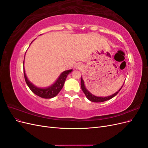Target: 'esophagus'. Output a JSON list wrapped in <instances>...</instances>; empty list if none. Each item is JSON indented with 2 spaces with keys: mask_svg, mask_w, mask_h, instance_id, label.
<instances>
[{
  "mask_svg": "<svg viewBox=\"0 0 148 148\" xmlns=\"http://www.w3.org/2000/svg\"><path fill=\"white\" fill-rule=\"evenodd\" d=\"M76 68H77V69H81L82 68V65L81 64H78Z\"/></svg>",
  "mask_w": 148,
  "mask_h": 148,
  "instance_id": "esophagus-1",
  "label": "esophagus"
}]
</instances>
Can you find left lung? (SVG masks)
<instances>
[{
	"mask_svg": "<svg viewBox=\"0 0 148 148\" xmlns=\"http://www.w3.org/2000/svg\"><path fill=\"white\" fill-rule=\"evenodd\" d=\"M123 86L121 87V88L119 89V90L117 92H116L115 93L113 94L112 95L107 96V97H98V96H96L95 95H93L92 94H91L90 92H89L88 90V89H86V87H85V85H84V83L83 79L82 78V77L81 78V88L82 89V91H83L85 96H86L88 99L90 101L94 102H104V101H106L107 100H109V99H112V98L114 97L115 96L117 95L118 92L120 91V89L122 88Z\"/></svg>",
	"mask_w": 148,
	"mask_h": 148,
	"instance_id": "1",
	"label": "left lung"
}]
</instances>
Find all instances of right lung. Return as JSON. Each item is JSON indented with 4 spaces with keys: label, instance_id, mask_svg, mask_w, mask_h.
Segmentation results:
<instances>
[{
    "label": "right lung",
    "instance_id": "right-lung-1",
    "mask_svg": "<svg viewBox=\"0 0 148 148\" xmlns=\"http://www.w3.org/2000/svg\"><path fill=\"white\" fill-rule=\"evenodd\" d=\"M23 64H24V61H23ZM24 69V77L25 82L27 84L29 88V89L31 90L33 92H34L35 95L37 96L41 97L42 98H45V99H51L53 97L56 96L59 92L60 91L61 89L63 88L65 82L66 80V78L67 76L69 73H70L71 71H72V69L69 70L64 71V72H62L59 77L56 80V82L52 84L51 86L45 88H38L32 83H31L27 77H26L25 69Z\"/></svg>",
    "mask_w": 148,
    "mask_h": 148
}]
</instances>
